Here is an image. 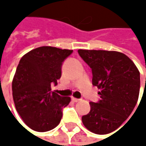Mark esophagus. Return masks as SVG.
Masks as SVG:
<instances>
[{
    "instance_id": "obj_1",
    "label": "esophagus",
    "mask_w": 146,
    "mask_h": 146,
    "mask_svg": "<svg viewBox=\"0 0 146 146\" xmlns=\"http://www.w3.org/2000/svg\"><path fill=\"white\" fill-rule=\"evenodd\" d=\"M72 101L73 102H78L80 101V99H77V98H75V97H72Z\"/></svg>"
}]
</instances>
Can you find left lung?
<instances>
[{
    "label": "left lung",
    "instance_id": "8db88e82",
    "mask_svg": "<svg viewBox=\"0 0 146 146\" xmlns=\"http://www.w3.org/2000/svg\"><path fill=\"white\" fill-rule=\"evenodd\" d=\"M92 69V84L101 90V100L90 102V111L82 117L84 127L97 134L116 130L130 116L138 102L139 72L125 54L114 50H78ZM146 85V78H145Z\"/></svg>",
    "mask_w": 146,
    "mask_h": 146
}]
</instances>
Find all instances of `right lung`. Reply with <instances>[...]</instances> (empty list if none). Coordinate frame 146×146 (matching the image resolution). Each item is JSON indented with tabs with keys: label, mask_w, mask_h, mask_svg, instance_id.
<instances>
[{
	"label": "right lung",
	"mask_w": 146,
	"mask_h": 146,
	"mask_svg": "<svg viewBox=\"0 0 146 146\" xmlns=\"http://www.w3.org/2000/svg\"><path fill=\"white\" fill-rule=\"evenodd\" d=\"M73 50L41 46L26 53L20 60L13 79V97L17 111L25 124L37 132L56 128L62 108L71 102L51 91L62 75V62Z\"/></svg>",
	"instance_id": "1"
}]
</instances>
